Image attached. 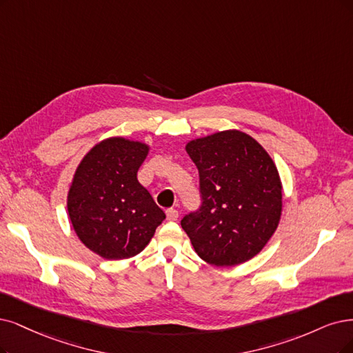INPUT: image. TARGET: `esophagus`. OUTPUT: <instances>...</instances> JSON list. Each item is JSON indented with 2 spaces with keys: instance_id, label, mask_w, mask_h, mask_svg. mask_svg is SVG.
<instances>
[{
  "instance_id": "esophagus-1",
  "label": "esophagus",
  "mask_w": 353,
  "mask_h": 353,
  "mask_svg": "<svg viewBox=\"0 0 353 353\" xmlns=\"http://www.w3.org/2000/svg\"><path fill=\"white\" fill-rule=\"evenodd\" d=\"M165 215H167V219H168V221H177V218H179V211H176V210H167V211H165Z\"/></svg>"
}]
</instances>
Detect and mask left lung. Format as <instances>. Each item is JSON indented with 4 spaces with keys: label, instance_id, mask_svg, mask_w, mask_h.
I'll return each instance as SVG.
<instances>
[{
    "label": "left lung",
    "instance_id": "obj_1",
    "mask_svg": "<svg viewBox=\"0 0 353 353\" xmlns=\"http://www.w3.org/2000/svg\"><path fill=\"white\" fill-rule=\"evenodd\" d=\"M199 172L202 203L181 228L194 252L214 266H236L263 249L282 214L278 168L260 143L231 129L188 142Z\"/></svg>",
    "mask_w": 353,
    "mask_h": 353
}]
</instances>
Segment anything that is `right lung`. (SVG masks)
Masks as SVG:
<instances>
[{
  "instance_id": "right-lung-1",
  "label": "right lung",
  "mask_w": 353,
  "mask_h": 353,
  "mask_svg": "<svg viewBox=\"0 0 353 353\" xmlns=\"http://www.w3.org/2000/svg\"><path fill=\"white\" fill-rule=\"evenodd\" d=\"M150 147L122 137L104 139L78 164L68 192V215L81 243L108 260L137 256L165 214L137 173Z\"/></svg>"
}]
</instances>
